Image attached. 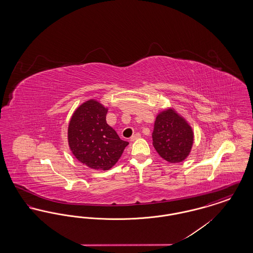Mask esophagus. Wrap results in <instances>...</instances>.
<instances>
[{
  "label": "esophagus",
  "instance_id": "obj_1",
  "mask_svg": "<svg viewBox=\"0 0 253 253\" xmlns=\"http://www.w3.org/2000/svg\"><path fill=\"white\" fill-rule=\"evenodd\" d=\"M140 136H141V135H140V133H134L133 135H132V136H131L130 140H131V141H135L136 139L140 138Z\"/></svg>",
  "mask_w": 253,
  "mask_h": 253
}]
</instances>
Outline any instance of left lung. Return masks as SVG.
Masks as SVG:
<instances>
[{"label":"left lung","instance_id":"1","mask_svg":"<svg viewBox=\"0 0 253 253\" xmlns=\"http://www.w3.org/2000/svg\"><path fill=\"white\" fill-rule=\"evenodd\" d=\"M152 136L158 155L169 163L182 162L191 153L193 129L173 109L157 115Z\"/></svg>","mask_w":253,"mask_h":253}]
</instances>
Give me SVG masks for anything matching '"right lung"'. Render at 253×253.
<instances>
[{
    "instance_id": "1",
    "label": "right lung",
    "mask_w": 253,
    "mask_h": 253,
    "mask_svg": "<svg viewBox=\"0 0 253 253\" xmlns=\"http://www.w3.org/2000/svg\"><path fill=\"white\" fill-rule=\"evenodd\" d=\"M107 111L95 99L87 100L76 109L68 126V143L73 155L94 169L112 168L129 144L107 124Z\"/></svg>"
}]
</instances>
